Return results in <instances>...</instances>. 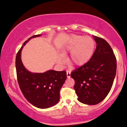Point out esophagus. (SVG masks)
I'll use <instances>...</instances> for the list:
<instances>
[{"label":"esophagus","instance_id":"obj_1","mask_svg":"<svg viewBox=\"0 0 127 127\" xmlns=\"http://www.w3.org/2000/svg\"><path fill=\"white\" fill-rule=\"evenodd\" d=\"M70 73H71V71L70 70H66V76L68 77H69L70 76Z\"/></svg>","mask_w":127,"mask_h":127}]
</instances>
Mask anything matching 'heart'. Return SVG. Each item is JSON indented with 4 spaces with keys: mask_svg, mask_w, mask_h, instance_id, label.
I'll return each instance as SVG.
<instances>
[{
    "mask_svg": "<svg viewBox=\"0 0 127 127\" xmlns=\"http://www.w3.org/2000/svg\"><path fill=\"white\" fill-rule=\"evenodd\" d=\"M94 47L95 42L91 37L73 35L65 46L62 48L61 52L63 55L71 52L68 59L69 64L80 65L90 60L93 54ZM59 61L62 62L63 59L59 58Z\"/></svg>",
    "mask_w": 127,
    "mask_h": 127,
    "instance_id": "1",
    "label": "heart"
}]
</instances>
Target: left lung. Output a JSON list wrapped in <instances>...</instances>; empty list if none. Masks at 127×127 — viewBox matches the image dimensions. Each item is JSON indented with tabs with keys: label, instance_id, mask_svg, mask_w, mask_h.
Returning a JSON list of instances; mask_svg holds the SVG:
<instances>
[{
	"label": "left lung",
	"instance_id": "8db88e82",
	"mask_svg": "<svg viewBox=\"0 0 127 127\" xmlns=\"http://www.w3.org/2000/svg\"><path fill=\"white\" fill-rule=\"evenodd\" d=\"M96 47L90 60L72 71L78 100L87 105L102 101L110 92L116 73V58L111 47L101 37L94 36Z\"/></svg>",
	"mask_w": 127,
	"mask_h": 127
}]
</instances>
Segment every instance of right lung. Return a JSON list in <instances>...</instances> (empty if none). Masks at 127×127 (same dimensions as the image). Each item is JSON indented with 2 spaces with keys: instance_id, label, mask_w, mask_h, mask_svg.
<instances>
[{
  "instance_id": "obj_1",
  "label": "right lung",
  "mask_w": 127,
  "mask_h": 127,
  "mask_svg": "<svg viewBox=\"0 0 127 127\" xmlns=\"http://www.w3.org/2000/svg\"><path fill=\"white\" fill-rule=\"evenodd\" d=\"M23 43L16 57V69L19 87L27 100L34 106L46 109L56 105L60 98V90L66 79L65 71L49 70L44 73H32L23 66L21 59V53L32 37Z\"/></svg>"
}]
</instances>
